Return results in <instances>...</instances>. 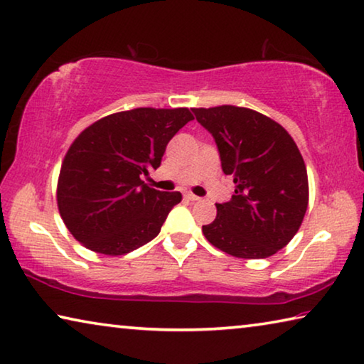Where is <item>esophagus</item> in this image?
<instances>
[{
  "label": "esophagus",
  "mask_w": 364,
  "mask_h": 364,
  "mask_svg": "<svg viewBox=\"0 0 364 364\" xmlns=\"http://www.w3.org/2000/svg\"><path fill=\"white\" fill-rule=\"evenodd\" d=\"M184 198H186L188 200H193V203H194V200H199L200 199V198H198V196L193 194V193H186V194H184Z\"/></svg>",
  "instance_id": "34e87169"
}]
</instances>
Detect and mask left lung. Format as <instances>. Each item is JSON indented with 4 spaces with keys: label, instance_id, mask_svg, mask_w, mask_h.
Masks as SVG:
<instances>
[{
    "label": "left lung",
    "instance_id": "obj_1",
    "mask_svg": "<svg viewBox=\"0 0 364 364\" xmlns=\"http://www.w3.org/2000/svg\"><path fill=\"white\" fill-rule=\"evenodd\" d=\"M232 175L235 194L215 204L217 217L204 225L212 246L241 259H264L290 243L309 203L301 152L284 126L251 108H193Z\"/></svg>",
    "mask_w": 364,
    "mask_h": 364
}]
</instances>
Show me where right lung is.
Wrapping results in <instances>:
<instances>
[{
  "label": "right lung",
  "instance_id": "add662e5",
  "mask_svg": "<svg viewBox=\"0 0 364 364\" xmlns=\"http://www.w3.org/2000/svg\"><path fill=\"white\" fill-rule=\"evenodd\" d=\"M188 108H132L87 126L69 146L56 186L60 215L87 250L123 256L160 233L181 193H161L141 178L160 166Z\"/></svg>",
  "mask_w": 364,
  "mask_h": 364
}]
</instances>
